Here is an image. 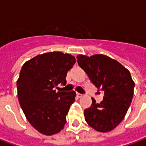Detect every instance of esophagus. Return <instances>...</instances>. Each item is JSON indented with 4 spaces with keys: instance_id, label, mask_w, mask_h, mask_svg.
I'll return each instance as SVG.
<instances>
[{
    "instance_id": "obj_1",
    "label": "esophagus",
    "mask_w": 146,
    "mask_h": 146,
    "mask_svg": "<svg viewBox=\"0 0 146 146\" xmlns=\"http://www.w3.org/2000/svg\"><path fill=\"white\" fill-rule=\"evenodd\" d=\"M76 96L78 97V98H81L83 96L82 94H80V93H76Z\"/></svg>"
}]
</instances>
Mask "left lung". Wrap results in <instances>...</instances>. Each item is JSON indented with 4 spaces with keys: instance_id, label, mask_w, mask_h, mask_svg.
Wrapping results in <instances>:
<instances>
[{
    "instance_id": "left-lung-1",
    "label": "left lung",
    "mask_w": 146,
    "mask_h": 146,
    "mask_svg": "<svg viewBox=\"0 0 146 146\" xmlns=\"http://www.w3.org/2000/svg\"><path fill=\"white\" fill-rule=\"evenodd\" d=\"M92 84L104 92L103 100L84 110L85 120L97 131L108 132L122 121L131 103L135 82L128 70L104 54L76 56Z\"/></svg>"
}]
</instances>
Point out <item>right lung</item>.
<instances>
[{
	"label": "right lung",
	"instance_id": "right-lung-1",
	"mask_svg": "<svg viewBox=\"0 0 146 146\" xmlns=\"http://www.w3.org/2000/svg\"><path fill=\"white\" fill-rule=\"evenodd\" d=\"M75 57L60 51L38 54L26 62L17 80L18 99L27 120L45 135L57 134L66 122L76 92H57L66 84L67 72Z\"/></svg>",
	"mask_w": 146,
	"mask_h": 146
}]
</instances>
